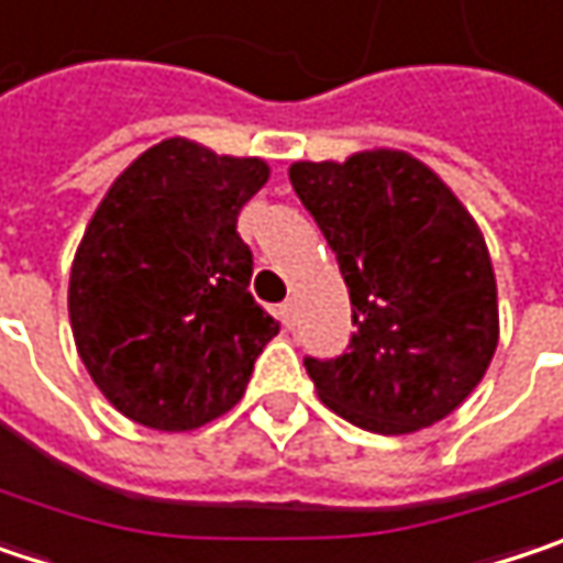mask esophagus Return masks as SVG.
<instances>
[{
  "label": "esophagus",
  "mask_w": 563,
  "mask_h": 563,
  "mask_svg": "<svg viewBox=\"0 0 563 563\" xmlns=\"http://www.w3.org/2000/svg\"><path fill=\"white\" fill-rule=\"evenodd\" d=\"M278 320L285 323V330H295V327H298V310H295V301L278 303Z\"/></svg>",
  "instance_id": "1"
}]
</instances>
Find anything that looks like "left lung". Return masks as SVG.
I'll use <instances>...</instances> for the list:
<instances>
[{"label":"left lung","instance_id":"obj_1","mask_svg":"<svg viewBox=\"0 0 563 563\" xmlns=\"http://www.w3.org/2000/svg\"><path fill=\"white\" fill-rule=\"evenodd\" d=\"M288 176L336 253L355 327L340 355H303L320 400L382 435L449 417L484 378L500 333L477 223L400 150L295 163Z\"/></svg>","mask_w":563,"mask_h":563}]
</instances>
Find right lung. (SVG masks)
Here are the masks:
<instances>
[{"mask_svg": "<svg viewBox=\"0 0 563 563\" xmlns=\"http://www.w3.org/2000/svg\"><path fill=\"white\" fill-rule=\"evenodd\" d=\"M262 159L150 146L108 188L69 275V323L92 382L128 420L185 432L246 390L278 320L250 295L240 208Z\"/></svg>", "mask_w": 563, "mask_h": 563, "instance_id": "right-lung-1", "label": "right lung"}]
</instances>
